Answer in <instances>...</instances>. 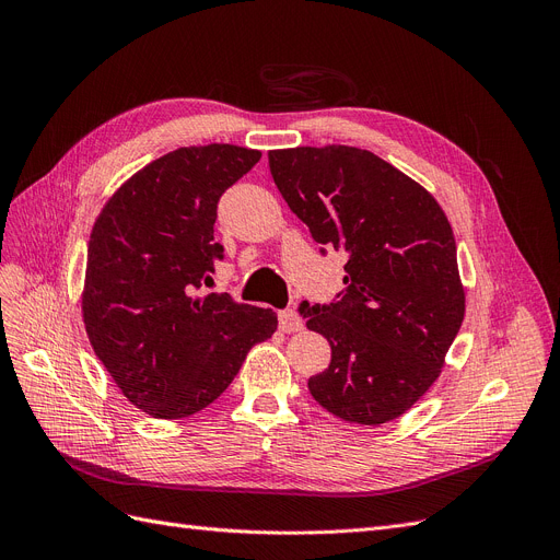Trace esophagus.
<instances>
[{
  "mask_svg": "<svg viewBox=\"0 0 560 560\" xmlns=\"http://www.w3.org/2000/svg\"><path fill=\"white\" fill-rule=\"evenodd\" d=\"M279 329L283 334H298V331L304 329V319L300 317L298 311H292V308L281 311L279 313Z\"/></svg>",
  "mask_w": 560,
  "mask_h": 560,
  "instance_id": "1",
  "label": "esophagus"
}]
</instances>
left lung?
Instances as JSON below:
<instances>
[{
    "label": "left lung",
    "instance_id": "1",
    "mask_svg": "<svg viewBox=\"0 0 560 560\" xmlns=\"http://www.w3.org/2000/svg\"><path fill=\"white\" fill-rule=\"evenodd\" d=\"M268 163L313 241L347 254L342 300L300 308L331 345L308 390L345 422L386 424L435 384L463 325L452 224L424 186L359 147L272 150Z\"/></svg>",
    "mask_w": 560,
    "mask_h": 560
}]
</instances>
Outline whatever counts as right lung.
<instances>
[{
  "label": "right lung",
  "mask_w": 560,
  "mask_h": 560,
  "mask_svg": "<svg viewBox=\"0 0 560 560\" xmlns=\"http://www.w3.org/2000/svg\"><path fill=\"white\" fill-rule=\"evenodd\" d=\"M258 159L238 144L179 147L129 176L93 224L85 334L115 386L147 416H195L277 331L272 308L195 295L224 258L213 241L218 199Z\"/></svg>",
  "instance_id": "obj_1"
}]
</instances>
